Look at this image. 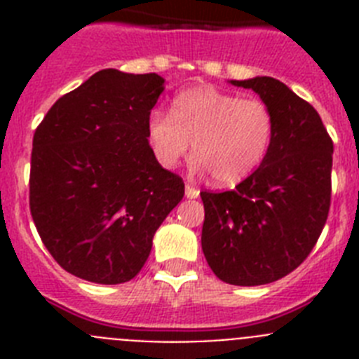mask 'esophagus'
<instances>
[{
  "mask_svg": "<svg viewBox=\"0 0 359 359\" xmlns=\"http://www.w3.org/2000/svg\"><path fill=\"white\" fill-rule=\"evenodd\" d=\"M185 196L189 199H196L199 196V190L196 189V187H190V185H187L185 187Z\"/></svg>",
  "mask_w": 359,
  "mask_h": 359,
  "instance_id": "esophagus-1",
  "label": "esophagus"
}]
</instances>
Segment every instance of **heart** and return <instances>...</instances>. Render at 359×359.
I'll list each match as a JSON object with an SVG mask.
<instances>
[{"instance_id": "b5f03b06", "label": "heart", "mask_w": 359, "mask_h": 359, "mask_svg": "<svg viewBox=\"0 0 359 359\" xmlns=\"http://www.w3.org/2000/svg\"><path fill=\"white\" fill-rule=\"evenodd\" d=\"M275 116L261 98H239L214 86H196L172 98L170 115L154 111L147 140L158 163L174 169L190 149V169L212 172L214 182L231 187L252 176L268 154Z\"/></svg>"}]
</instances>
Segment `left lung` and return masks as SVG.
Returning a JSON list of instances; mask_svg holds the SVG:
<instances>
[{
  "mask_svg": "<svg viewBox=\"0 0 359 359\" xmlns=\"http://www.w3.org/2000/svg\"><path fill=\"white\" fill-rule=\"evenodd\" d=\"M255 91L275 116L261 167L233 190L201 192V248L226 284L262 286L302 264L331 205L332 142L309 102L273 77L230 81Z\"/></svg>",
  "mask_w": 359,
  "mask_h": 359,
  "instance_id": "8db88e82",
  "label": "left lung"
}]
</instances>
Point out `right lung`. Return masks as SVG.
Listing matches in <instances>:
<instances>
[{
    "label": "right lung",
    "mask_w": 359,
    "mask_h": 359,
    "mask_svg": "<svg viewBox=\"0 0 359 359\" xmlns=\"http://www.w3.org/2000/svg\"><path fill=\"white\" fill-rule=\"evenodd\" d=\"M165 90L156 73L100 69L61 97L34 135L30 212L61 268L95 284L138 275L152 237L183 199L147 140Z\"/></svg>",
    "instance_id": "add662e5"
}]
</instances>
